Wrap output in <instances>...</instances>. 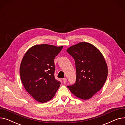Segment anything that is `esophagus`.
<instances>
[{"label":"esophagus","mask_w":125,"mask_h":125,"mask_svg":"<svg viewBox=\"0 0 125 125\" xmlns=\"http://www.w3.org/2000/svg\"><path fill=\"white\" fill-rule=\"evenodd\" d=\"M63 82L64 84H65L66 82H67V79L66 78H63Z\"/></svg>","instance_id":"esophagus-1"}]
</instances>
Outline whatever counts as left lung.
<instances>
[{"label":"left lung","mask_w":125,"mask_h":125,"mask_svg":"<svg viewBox=\"0 0 125 125\" xmlns=\"http://www.w3.org/2000/svg\"><path fill=\"white\" fill-rule=\"evenodd\" d=\"M67 51L74 59L76 70L75 83L67 87L77 97L88 99L101 89L106 80L104 58L96 47L87 42H80Z\"/></svg>","instance_id":"left-lung-1"}]
</instances>
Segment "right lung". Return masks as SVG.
<instances>
[{
  "label": "right lung",
  "mask_w": 125,
  "mask_h": 125,
  "mask_svg": "<svg viewBox=\"0 0 125 125\" xmlns=\"http://www.w3.org/2000/svg\"><path fill=\"white\" fill-rule=\"evenodd\" d=\"M62 46L36 45L29 49L21 61L20 75L25 89L37 101L44 103L52 99L61 82L54 77V60Z\"/></svg>",
  "instance_id": "1"
}]
</instances>
